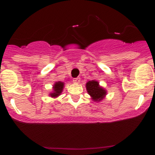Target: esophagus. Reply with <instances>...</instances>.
I'll return each mask as SVG.
<instances>
[{
	"label": "esophagus",
	"instance_id": "34e87169",
	"mask_svg": "<svg viewBox=\"0 0 155 155\" xmlns=\"http://www.w3.org/2000/svg\"><path fill=\"white\" fill-rule=\"evenodd\" d=\"M73 83H75V84H79V82H80V78L79 77L74 78V79H73Z\"/></svg>",
	"mask_w": 155,
	"mask_h": 155
}]
</instances>
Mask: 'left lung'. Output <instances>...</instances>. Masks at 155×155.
<instances>
[{
	"label": "left lung",
	"instance_id": "obj_1",
	"mask_svg": "<svg viewBox=\"0 0 155 155\" xmlns=\"http://www.w3.org/2000/svg\"><path fill=\"white\" fill-rule=\"evenodd\" d=\"M85 87L87 94L94 102H100L104 100L107 94V90L101 87L99 82L96 80L88 81L85 85Z\"/></svg>",
	"mask_w": 155,
	"mask_h": 155
}]
</instances>
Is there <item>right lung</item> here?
<instances>
[{
    "instance_id": "obj_1",
    "label": "right lung",
    "mask_w": 155,
    "mask_h": 155,
    "mask_svg": "<svg viewBox=\"0 0 155 155\" xmlns=\"http://www.w3.org/2000/svg\"><path fill=\"white\" fill-rule=\"evenodd\" d=\"M64 87V82H61V81L55 82L53 85L52 92L49 93V96L52 98H56L60 96L61 94L63 91Z\"/></svg>"
}]
</instances>
